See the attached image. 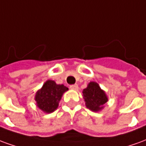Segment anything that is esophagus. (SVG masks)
Segmentation results:
<instances>
[{"instance_id":"esophagus-1","label":"esophagus","mask_w":146,"mask_h":146,"mask_svg":"<svg viewBox=\"0 0 146 146\" xmlns=\"http://www.w3.org/2000/svg\"><path fill=\"white\" fill-rule=\"evenodd\" d=\"M70 88L73 90H78V85L77 84H73V85H70Z\"/></svg>"}]
</instances>
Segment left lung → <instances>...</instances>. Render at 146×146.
<instances>
[{
  "instance_id": "1",
  "label": "left lung",
  "mask_w": 146,
  "mask_h": 146,
  "mask_svg": "<svg viewBox=\"0 0 146 146\" xmlns=\"http://www.w3.org/2000/svg\"><path fill=\"white\" fill-rule=\"evenodd\" d=\"M83 98L85 101L87 108L94 112H98L103 108V105L107 102L108 98L98 83L90 82L88 87L83 90Z\"/></svg>"
}]
</instances>
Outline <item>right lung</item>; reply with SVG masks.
I'll return each instance as SVG.
<instances>
[{"label":"right lung","mask_w":146,"mask_h":146,"mask_svg":"<svg viewBox=\"0 0 146 146\" xmlns=\"http://www.w3.org/2000/svg\"><path fill=\"white\" fill-rule=\"evenodd\" d=\"M66 91L68 88L63 84H57L54 80H48L36 93L35 101L37 107L44 113L54 112L58 106L63 93Z\"/></svg>","instance_id":"add662e5"}]
</instances>
